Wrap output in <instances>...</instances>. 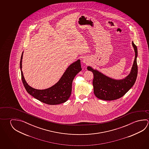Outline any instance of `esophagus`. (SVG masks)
I'll use <instances>...</instances> for the list:
<instances>
[{"instance_id": "esophagus-1", "label": "esophagus", "mask_w": 149, "mask_h": 149, "mask_svg": "<svg viewBox=\"0 0 149 149\" xmlns=\"http://www.w3.org/2000/svg\"><path fill=\"white\" fill-rule=\"evenodd\" d=\"M83 63L85 64H88L89 63V60L86 58H84L83 60Z\"/></svg>"}]
</instances>
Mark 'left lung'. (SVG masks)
Instances as JSON below:
<instances>
[{"label": "left lung", "mask_w": 149, "mask_h": 149, "mask_svg": "<svg viewBox=\"0 0 149 149\" xmlns=\"http://www.w3.org/2000/svg\"><path fill=\"white\" fill-rule=\"evenodd\" d=\"M132 45L135 52V58L131 71L125 78L118 80L113 79L91 66L87 67L88 71L92 72L93 74V92L97 98L106 101L116 100L125 95L134 85L138 74V50L134 42H132Z\"/></svg>", "instance_id": "1"}]
</instances>
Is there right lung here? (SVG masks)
I'll return each instance as SVG.
<instances>
[{
  "mask_svg": "<svg viewBox=\"0 0 149 149\" xmlns=\"http://www.w3.org/2000/svg\"><path fill=\"white\" fill-rule=\"evenodd\" d=\"M23 54V52L21 57L20 69L22 82L27 93L35 99L49 105L59 104L66 102L71 95L74 78L81 70V60L79 59L71 64L55 85L46 89L39 90L29 86L25 80L22 71Z\"/></svg>",
  "mask_w": 149,
  "mask_h": 149,
  "instance_id": "right-lung-1",
  "label": "right lung"
}]
</instances>
